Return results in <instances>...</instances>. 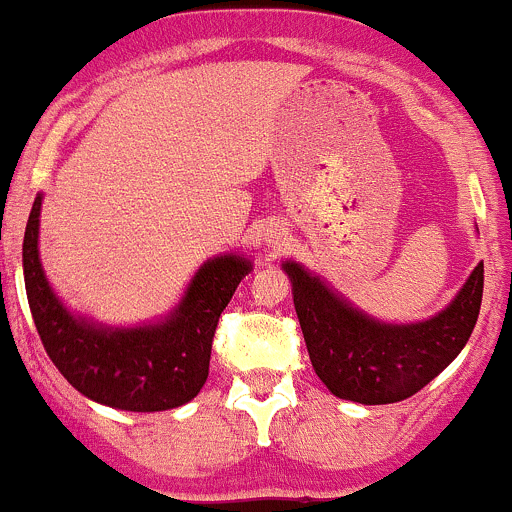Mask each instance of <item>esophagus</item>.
Masks as SVG:
<instances>
[{"mask_svg":"<svg viewBox=\"0 0 512 512\" xmlns=\"http://www.w3.org/2000/svg\"><path fill=\"white\" fill-rule=\"evenodd\" d=\"M273 249H281V244H278V241H273Z\"/></svg>","mask_w":512,"mask_h":512,"instance_id":"esophagus-1","label":"esophagus"}]
</instances>
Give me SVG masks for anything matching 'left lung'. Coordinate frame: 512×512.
<instances>
[{"instance_id": "left-lung-1", "label": "left lung", "mask_w": 512, "mask_h": 512, "mask_svg": "<svg viewBox=\"0 0 512 512\" xmlns=\"http://www.w3.org/2000/svg\"><path fill=\"white\" fill-rule=\"evenodd\" d=\"M293 303L313 370L340 399L394 404L412 397L456 360L476 328L483 298V263L456 298L421 323H379L335 295L300 263L286 261Z\"/></svg>"}]
</instances>
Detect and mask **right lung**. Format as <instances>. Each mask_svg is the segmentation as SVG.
<instances>
[{
    "label": "right lung",
    "mask_w": 512,
    "mask_h": 512,
    "mask_svg": "<svg viewBox=\"0 0 512 512\" xmlns=\"http://www.w3.org/2000/svg\"><path fill=\"white\" fill-rule=\"evenodd\" d=\"M39 214L41 194L21 249L26 298L46 355L71 387L125 412H165L197 397L209 377L219 315L251 271V261L236 254L209 258L162 323L108 328L73 315L51 291L39 261Z\"/></svg>",
    "instance_id": "right-lung-1"
}]
</instances>
